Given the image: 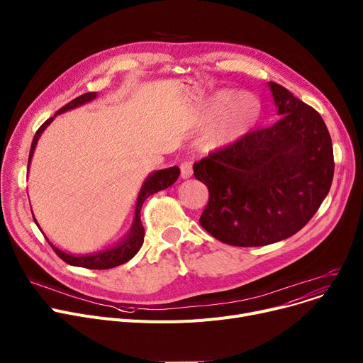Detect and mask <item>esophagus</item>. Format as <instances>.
Segmentation results:
<instances>
[{
	"label": "esophagus",
	"instance_id": "1",
	"mask_svg": "<svg viewBox=\"0 0 363 363\" xmlns=\"http://www.w3.org/2000/svg\"><path fill=\"white\" fill-rule=\"evenodd\" d=\"M179 167H181V177L184 179H188L192 177V163L191 162H182Z\"/></svg>",
	"mask_w": 363,
	"mask_h": 363
}]
</instances>
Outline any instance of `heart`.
<instances>
[{"label": "heart", "instance_id": "b5f03b06", "mask_svg": "<svg viewBox=\"0 0 363 363\" xmlns=\"http://www.w3.org/2000/svg\"><path fill=\"white\" fill-rule=\"evenodd\" d=\"M224 112L208 128L203 137V146L207 150H219L230 146L254 125L258 116L257 104L245 96L233 91H220L211 99L213 113Z\"/></svg>", "mask_w": 363, "mask_h": 363}]
</instances>
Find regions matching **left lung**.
Returning <instances> with one entry per match:
<instances>
[{"mask_svg": "<svg viewBox=\"0 0 363 363\" xmlns=\"http://www.w3.org/2000/svg\"><path fill=\"white\" fill-rule=\"evenodd\" d=\"M269 87L277 123L194 163V177L208 188L200 225L228 245L291 238L317 213L333 182V144L321 115L283 86Z\"/></svg>", "mask_w": 363, "mask_h": 363, "instance_id": "8db88e82", "label": "left lung"}]
</instances>
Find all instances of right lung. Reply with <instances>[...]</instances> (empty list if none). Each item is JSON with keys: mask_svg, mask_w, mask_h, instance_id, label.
I'll return each mask as SVG.
<instances>
[{"mask_svg": "<svg viewBox=\"0 0 363 363\" xmlns=\"http://www.w3.org/2000/svg\"><path fill=\"white\" fill-rule=\"evenodd\" d=\"M96 96H98V93H96V91L84 93V94L79 96V98H76L74 101H71L69 104H67L65 106H62L52 118L45 121V123L40 125V128L36 131V134L33 137L30 153H29L28 169L30 167V160L33 157L38 140L40 138V135L46 130V127L50 125L52 121L55 119V116L62 113V112L71 111V109L83 106V105L91 102L93 99H96ZM178 177H179V167L178 166L167 167V169H160V171L152 172L146 178V181H144V184L141 185V189L138 192V197H137V201H135V210H134V219H133V225H131L128 233L123 239H121L118 244H115V245H112V247H109V248H106L104 251L84 254V255L68 254V252H64L62 250L57 248L46 236L45 238H46L48 242H50V245L52 247V250L57 252V255L62 261H65L67 264L74 265V267H84V269H91V270H106V269H112V267H116V265L124 264V262L130 261L138 252V250L141 248V245L144 242V228H143L141 219H140V211H141L143 203L146 201L147 197L156 194L157 191L166 189L167 186H171L172 184H175ZM32 214H33V211H32ZM33 220H35V223L39 228V223L36 222V217L35 216H33ZM40 232H42V229H40Z\"/></svg>", "mask_w": 363, "mask_h": 363, "instance_id": "add662e5", "label": "right lung"}]
</instances>
